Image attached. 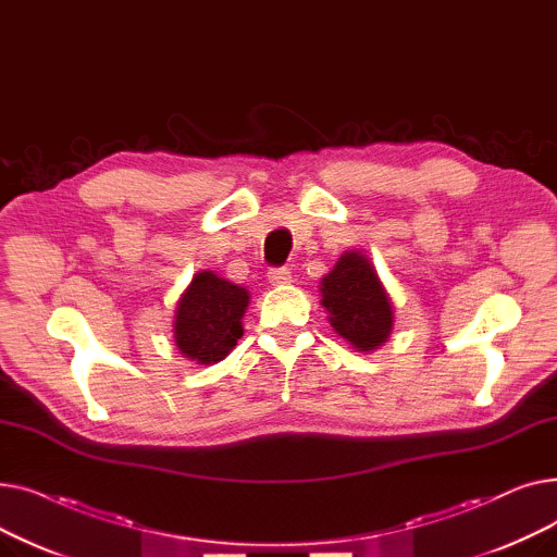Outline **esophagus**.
<instances>
[{"label":"esophagus","mask_w":557,"mask_h":557,"mask_svg":"<svg viewBox=\"0 0 557 557\" xmlns=\"http://www.w3.org/2000/svg\"><path fill=\"white\" fill-rule=\"evenodd\" d=\"M269 280H271V284H275V286H282V284H288L290 280H294V275H290V271L288 269H271L269 271Z\"/></svg>","instance_id":"1"}]
</instances>
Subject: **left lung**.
I'll use <instances>...</instances> for the list:
<instances>
[{"label": "left lung", "mask_w": 557, "mask_h": 557, "mask_svg": "<svg viewBox=\"0 0 557 557\" xmlns=\"http://www.w3.org/2000/svg\"><path fill=\"white\" fill-rule=\"evenodd\" d=\"M320 294L332 327L359 352L386 343L393 330V305L366 255L345 252L320 282Z\"/></svg>", "instance_id": "obj_1"}]
</instances>
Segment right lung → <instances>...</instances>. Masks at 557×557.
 <instances>
[{
    "label": "right lung",
    "instance_id": "1",
    "mask_svg": "<svg viewBox=\"0 0 557 557\" xmlns=\"http://www.w3.org/2000/svg\"><path fill=\"white\" fill-rule=\"evenodd\" d=\"M248 290L205 271L191 280L175 311L173 336L181 352L198 363H216L242 338Z\"/></svg>",
    "mask_w": 557,
    "mask_h": 557
}]
</instances>
